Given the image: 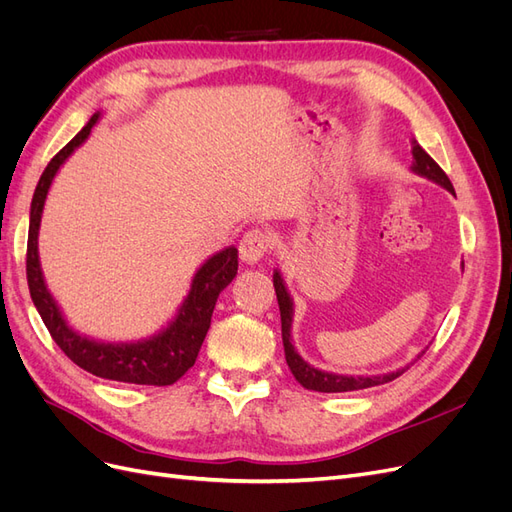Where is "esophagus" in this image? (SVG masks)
<instances>
[{
    "label": "esophagus",
    "instance_id": "34e87169",
    "mask_svg": "<svg viewBox=\"0 0 512 512\" xmlns=\"http://www.w3.org/2000/svg\"><path fill=\"white\" fill-rule=\"evenodd\" d=\"M267 252H269V237L265 232L247 230L239 243V254L245 265H258Z\"/></svg>",
    "mask_w": 512,
    "mask_h": 512
}]
</instances>
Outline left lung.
<instances>
[{
  "instance_id": "obj_1",
  "label": "left lung",
  "mask_w": 512,
  "mask_h": 512,
  "mask_svg": "<svg viewBox=\"0 0 512 512\" xmlns=\"http://www.w3.org/2000/svg\"><path fill=\"white\" fill-rule=\"evenodd\" d=\"M412 166L410 170L418 177H425L433 183H438L440 188L448 190L451 194H455V188L451 179L446 177L444 170L431 160L429 153L418 145L416 141L412 143ZM463 269V262H461ZM273 286H275V294H277V303H280V316H282V342H284V352H286V363L292 371L294 380H297L303 389L307 391H318V393H346V391H361V389H369V386H378L384 382H391L395 378H399L408 367H401L397 371H389V374H380V376H346V374H333V371H322L314 365H309L303 356L297 352L292 344V316H294V303L290 292L286 288V282L280 271H273ZM425 352V350H423ZM421 352V354H423ZM418 354V356H421Z\"/></svg>"
}]
</instances>
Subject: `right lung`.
<instances>
[{"instance_id":"obj_1","label":"right lung","mask_w":512,"mask_h":512,"mask_svg":"<svg viewBox=\"0 0 512 512\" xmlns=\"http://www.w3.org/2000/svg\"><path fill=\"white\" fill-rule=\"evenodd\" d=\"M102 113H94L85 123V128L76 134L72 141L61 149L57 156L44 168V173L36 185L29 209V237H27V284L32 301L38 309L42 322L49 329L55 344L66 352L85 371L106 380L168 386L177 382L194 363L200 346L211 324V314L220 292L235 280L239 269L237 247L213 254L200 265L192 277L188 297L179 305L175 318L166 322L160 331L149 337L134 339V342H104L83 335L72 329L55 297L46 286L44 273L40 267L38 235L46 196H49L51 183L59 168L66 164L72 153L79 149L91 134V128L100 121Z\"/></svg>"}]
</instances>
